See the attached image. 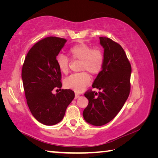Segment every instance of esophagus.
Returning <instances> with one entry per match:
<instances>
[{
  "label": "esophagus",
  "instance_id": "obj_1",
  "mask_svg": "<svg viewBox=\"0 0 158 158\" xmlns=\"http://www.w3.org/2000/svg\"><path fill=\"white\" fill-rule=\"evenodd\" d=\"M79 97V95L78 93H75V96H74V99H77Z\"/></svg>",
  "mask_w": 158,
  "mask_h": 158
}]
</instances>
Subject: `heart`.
<instances>
[{
	"mask_svg": "<svg viewBox=\"0 0 158 158\" xmlns=\"http://www.w3.org/2000/svg\"><path fill=\"white\" fill-rule=\"evenodd\" d=\"M69 56L73 60H80L79 70L81 73L73 74L64 79V85L68 89L76 92H81L90 83V74L100 73L104 65V55L100 49L93 48L85 43L72 46L69 49ZM58 69L63 74L69 72V58L63 54H58L56 58ZM85 70V71H84Z\"/></svg>",
	"mask_w": 158,
	"mask_h": 158,
	"instance_id": "heart-1",
	"label": "heart"
}]
</instances>
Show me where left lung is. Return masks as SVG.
<instances>
[{"label":"left lung","instance_id":"obj_1","mask_svg":"<svg viewBox=\"0 0 158 158\" xmlns=\"http://www.w3.org/2000/svg\"><path fill=\"white\" fill-rule=\"evenodd\" d=\"M104 48V65L92 85L100 90L85 93L89 105L83 112L88 123L105 125L114 119L126 102L130 91L132 68L122 47L105 37H100Z\"/></svg>","mask_w":158,"mask_h":158}]
</instances>
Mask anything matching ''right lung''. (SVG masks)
<instances>
[{
  "label": "right lung",
  "instance_id": "add662e5",
  "mask_svg": "<svg viewBox=\"0 0 158 158\" xmlns=\"http://www.w3.org/2000/svg\"><path fill=\"white\" fill-rule=\"evenodd\" d=\"M67 40L48 37L37 42L29 50L22 67L21 78L29 109L35 118L46 125L62 121L66 109L74 98L70 89H60L61 73L56 58ZM60 89L53 94L52 90Z\"/></svg>",
  "mask_w": 158,
  "mask_h": 158
}]
</instances>
